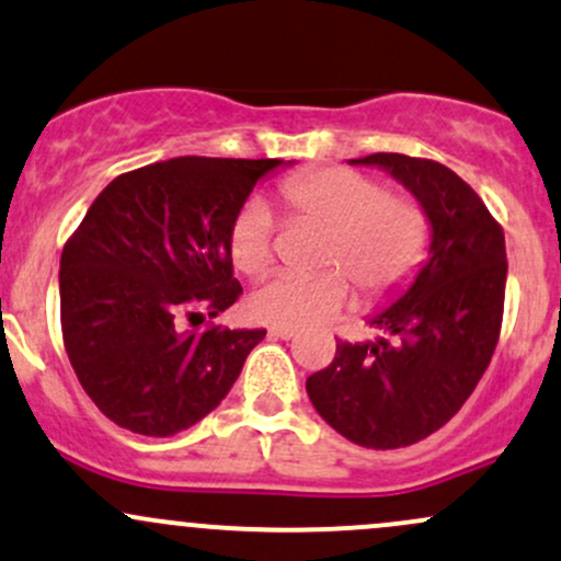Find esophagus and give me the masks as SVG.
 Returning a JSON list of instances; mask_svg holds the SVG:
<instances>
[{
	"label": "esophagus",
	"instance_id": "34e87169",
	"mask_svg": "<svg viewBox=\"0 0 561 561\" xmlns=\"http://www.w3.org/2000/svg\"><path fill=\"white\" fill-rule=\"evenodd\" d=\"M268 335L276 337V341H290V337L298 335L293 328H268Z\"/></svg>",
	"mask_w": 561,
	"mask_h": 561
}]
</instances>
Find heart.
I'll return each mask as SVG.
<instances>
[{"label": "heart", "instance_id": "obj_1", "mask_svg": "<svg viewBox=\"0 0 561 561\" xmlns=\"http://www.w3.org/2000/svg\"><path fill=\"white\" fill-rule=\"evenodd\" d=\"M282 210L293 220L328 226L313 274H279L250 298L257 319L274 328H309L337 313L351 300L397 298L421 271L431 248L426 207L408 194H391L378 178L351 168H313L290 175L276 188ZM229 257L239 274L261 279L274 266V215L250 202L229 226Z\"/></svg>", "mask_w": 561, "mask_h": 561}]
</instances>
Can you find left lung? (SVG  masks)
Instances as JSON below:
<instances>
[{
  "mask_svg": "<svg viewBox=\"0 0 561 561\" xmlns=\"http://www.w3.org/2000/svg\"><path fill=\"white\" fill-rule=\"evenodd\" d=\"M408 186L431 220V257L397 304L370 319L378 343L337 341L309 375L319 415L348 442L397 450L426 439L463 408L495 354L506 300V239L463 178L434 159L370 153Z\"/></svg>",
  "mask_w": 561,
  "mask_h": 561,
  "instance_id": "obj_1",
  "label": "left lung"
}]
</instances>
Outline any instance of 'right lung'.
I'll list each match as a JSON object with an SVG mask.
<instances>
[{
	"label": "right lung",
	"instance_id": "1",
	"mask_svg": "<svg viewBox=\"0 0 561 561\" xmlns=\"http://www.w3.org/2000/svg\"><path fill=\"white\" fill-rule=\"evenodd\" d=\"M279 164L175 157L122 172L69 237L58 276L64 346L84 393L119 428L172 436L194 426L263 341L266 330L199 324L242 295L229 226Z\"/></svg>",
	"mask_w": 561,
	"mask_h": 561
}]
</instances>
